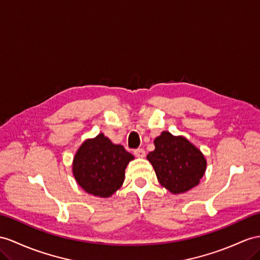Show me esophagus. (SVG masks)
Here are the masks:
<instances>
[{"instance_id": "obj_1", "label": "esophagus", "mask_w": 260, "mask_h": 260, "mask_svg": "<svg viewBox=\"0 0 260 260\" xmlns=\"http://www.w3.org/2000/svg\"><path fill=\"white\" fill-rule=\"evenodd\" d=\"M134 155L138 158H144L145 155H146V152L143 148H137V149L134 150Z\"/></svg>"}]
</instances>
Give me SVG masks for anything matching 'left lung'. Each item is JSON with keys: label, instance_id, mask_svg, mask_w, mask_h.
I'll return each instance as SVG.
<instances>
[{"label": "left lung", "instance_id": "obj_1", "mask_svg": "<svg viewBox=\"0 0 260 260\" xmlns=\"http://www.w3.org/2000/svg\"><path fill=\"white\" fill-rule=\"evenodd\" d=\"M154 143L156 148L149 152L147 159L162 187L178 194L199 184L205 172L206 160L194 145L169 132H162Z\"/></svg>", "mask_w": 260, "mask_h": 260}]
</instances>
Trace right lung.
I'll list each match as a JSON object with an SVG mask.
<instances>
[{
  "instance_id": "right-lung-1",
  "label": "right lung",
  "mask_w": 260,
  "mask_h": 260,
  "mask_svg": "<svg viewBox=\"0 0 260 260\" xmlns=\"http://www.w3.org/2000/svg\"><path fill=\"white\" fill-rule=\"evenodd\" d=\"M134 159L122 145H114L99 134L85 141L73 159L72 171L78 184L90 194L108 198L124 182L125 168Z\"/></svg>"
}]
</instances>
